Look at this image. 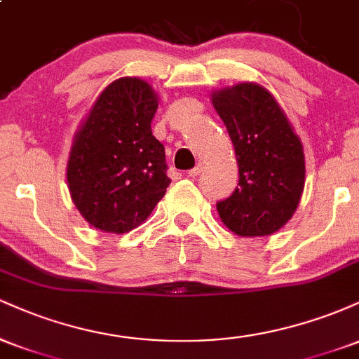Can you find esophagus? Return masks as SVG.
<instances>
[{"label":"esophagus","mask_w":359,"mask_h":359,"mask_svg":"<svg viewBox=\"0 0 359 359\" xmlns=\"http://www.w3.org/2000/svg\"><path fill=\"white\" fill-rule=\"evenodd\" d=\"M201 170H203V167H201V163H199V165H196L194 168H191V170L187 172V175L189 177H197V175L201 174Z\"/></svg>","instance_id":"esophagus-1"}]
</instances>
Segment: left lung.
Listing matches in <instances>:
<instances>
[{"label": "left lung", "instance_id": "left-lung-1", "mask_svg": "<svg viewBox=\"0 0 359 359\" xmlns=\"http://www.w3.org/2000/svg\"><path fill=\"white\" fill-rule=\"evenodd\" d=\"M234 151L240 180L216 204L219 217L240 236H269L297 209L306 165L302 143L275 97L258 84H238L212 94Z\"/></svg>", "mask_w": 359, "mask_h": 359}]
</instances>
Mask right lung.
I'll use <instances>...</instances> for the list:
<instances>
[{
	"mask_svg": "<svg viewBox=\"0 0 359 359\" xmlns=\"http://www.w3.org/2000/svg\"><path fill=\"white\" fill-rule=\"evenodd\" d=\"M156 108L150 84L123 77L102 90L74 138L69 191L82 217L101 231H131L165 196V148L151 135Z\"/></svg>",
	"mask_w": 359,
	"mask_h": 359,
	"instance_id": "1",
	"label": "right lung"
}]
</instances>
